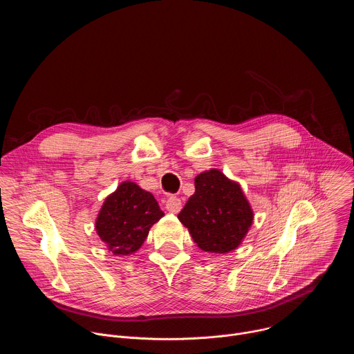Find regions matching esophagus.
<instances>
[{"label":"esophagus","mask_w":354,"mask_h":354,"mask_svg":"<svg viewBox=\"0 0 354 354\" xmlns=\"http://www.w3.org/2000/svg\"><path fill=\"white\" fill-rule=\"evenodd\" d=\"M165 207H167V210L169 213L178 214L180 212V209H182V201L176 196H169L168 200H167V203H165Z\"/></svg>","instance_id":"34e87169"}]
</instances>
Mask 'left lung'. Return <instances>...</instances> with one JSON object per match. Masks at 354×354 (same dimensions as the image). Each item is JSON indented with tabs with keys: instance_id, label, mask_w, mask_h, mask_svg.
Masks as SVG:
<instances>
[{
	"instance_id": "obj_1",
	"label": "left lung",
	"mask_w": 354,
	"mask_h": 354,
	"mask_svg": "<svg viewBox=\"0 0 354 354\" xmlns=\"http://www.w3.org/2000/svg\"><path fill=\"white\" fill-rule=\"evenodd\" d=\"M178 218L201 250L228 254L246 236L254 212L238 182L210 169L196 176L194 193Z\"/></svg>"
}]
</instances>
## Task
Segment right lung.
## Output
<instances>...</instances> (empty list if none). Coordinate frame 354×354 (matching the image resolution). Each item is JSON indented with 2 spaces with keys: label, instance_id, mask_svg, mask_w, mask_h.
Returning <instances> with one entry per match:
<instances>
[{
  "label": "right lung",
  "instance_id": "obj_1",
  "mask_svg": "<svg viewBox=\"0 0 354 354\" xmlns=\"http://www.w3.org/2000/svg\"><path fill=\"white\" fill-rule=\"evenodd\" d=\"M164 212L149 192L131 180L122 182L100 207L95 230L109 252L127 257L137 252Z\"/></svg>",
  "mask_w": 354,
  "mask_h": 354
}]
</instances>
